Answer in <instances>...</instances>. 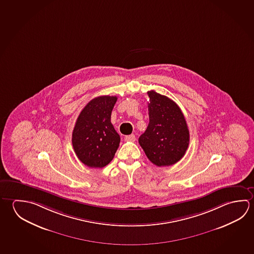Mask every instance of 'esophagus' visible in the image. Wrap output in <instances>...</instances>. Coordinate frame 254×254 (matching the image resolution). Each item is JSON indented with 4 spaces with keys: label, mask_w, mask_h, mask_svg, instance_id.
Listing matches in <instances>:
<instances>
[{
    "label": "esophagus",
    "mask_w": 254,
    "mask_h": 254,
    "mask_svg": "<svg viewBox=\"0 0 254 254\" xmlns=\"http://www.w3.org/2000/svg\"><path fill=\"white\" fill-rule=\"evenodd\" d=\"M125 141H127V142H134V141H135V136H134V134L127 135L125 137Z\"/></svg>",
    "instance_id": "esophagus-1"
}]
</instances>
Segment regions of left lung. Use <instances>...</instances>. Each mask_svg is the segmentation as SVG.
Wrapping results in <instances>:
<instances>
[{"mask_svg":"<svg viewBox=\"0 0 254 254\" xmlns=\"http://www.w3.org/2000/svg\"><path fill=\"white\" fill-rule=\"evenodd\" d=\"M147 94L150 98L149 124L138 142L153 164L171 166L182 159L189 145L187 121L171 99L153 90Z\"/></svg>","mask_w":254,"mask_h":254,"instance_id":"left-lung-1","label":"left lung"}]
</instances>
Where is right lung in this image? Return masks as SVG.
I'll return each mask as SVG.
<instances>
[{
	"mask_svg": "<svg viewBox=\"0 0 254 254\" xmlns=\"http://www.w3.org/2000/svg\"><path fill=\"white\" fill-rule=\"evenodd\" d=\"M117 96H99L82 110L72 133V145L82 163L89 168L109 164L120 146L121 136L111 122Z\"/></svg>",
	"mask_w": 254,
	"mask_h": 254,
	"instance_id": "right-lung-1",
	"label": "right lung"
}]
</instances>
